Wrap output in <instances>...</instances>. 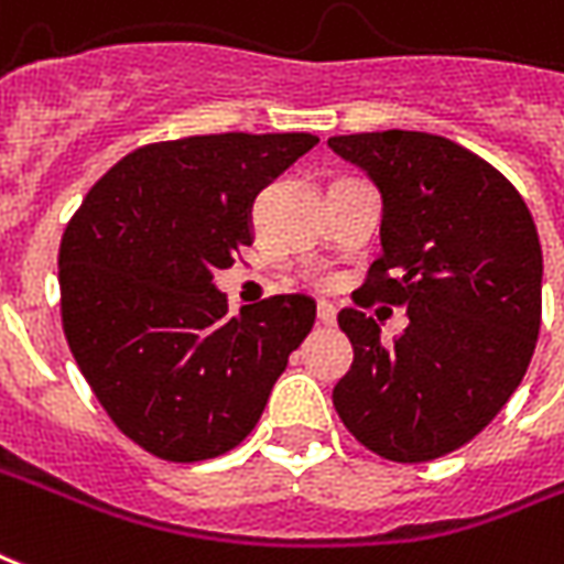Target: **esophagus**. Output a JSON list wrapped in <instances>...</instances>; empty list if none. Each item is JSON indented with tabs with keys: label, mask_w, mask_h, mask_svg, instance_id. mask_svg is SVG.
<instances>
[{
	"label": "esophagus",
	"mask_w": 564,
	"mask_h": 564,
	"mask_svg": "<svg viewBox=\"0 0 564 564\" xmlns=\"http://www.w3.org/2000/svg\"><path fill=\"white\" fill-rule=\"evenodd\" d=\"M316 316H319V323H323V325H335V319H337L335 304L319 302V307H316Z\"/></svg>",
	"instance_id": "obj_1"
}]
</instances>
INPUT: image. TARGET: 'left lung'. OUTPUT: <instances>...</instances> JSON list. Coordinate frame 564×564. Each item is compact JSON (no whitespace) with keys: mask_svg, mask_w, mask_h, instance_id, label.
Here are the masks:
<instances>
[{"mask_svg":"<svg viewBox=\"0 0 564 564\" xmlns=\"http://www.w3.org/2000/svg\"><path fill=\"white\" fill-rule=\"evenodd\" d=\"M328 149L382 197V253L356 302L406 304L410 316L382 344L373 316L340 311L356 358L335 410L379 457L436 460L496 419L532 361L544 278L535 220L499 170L436 133H349Z\"/></svg>","mask_w":564,"mask_h":564,"instance_id":"left-lung-1","label":"left lung"}]
</instances>
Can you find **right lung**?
Returning a JSON list of instances; mask_svg holds the SVG:
<instances>
[{
  "instance_id": "1",
  "label": "right lung",
  "mask_w": 564,
  "mask_h": 564,
  "mask_svg": "<svg viewBox=\"0 0 564 564\" xmlns=\"http://www.w3.org/2000/svg\"><path fill=\"white\" fill-rule=\"evenodd\" d=\"M316 143L314 133H208L143 145L70 218L65 337L116 427L154 457L194 463L236 448L314 328L307 295L229 316L215 271L253 241L257 194Z\"/></svg>"
}]
</instances>
